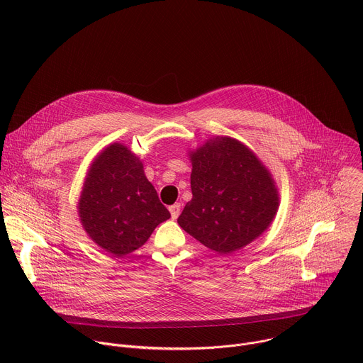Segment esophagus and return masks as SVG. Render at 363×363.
<instances>
[{
    "label": "esophagus",
    "mask_w": 363,
    "mask_h": 363,
    "mask_svg": "<svg viewBox=\"0 0 363 363\" xmlns=\"http://www.w3.org/2000/svg\"><path fill=\"white\" fill-rule=\"evenodd\" d=\"M169 213H171V217L174 218V220H177L178 218V216H179V213H181V203H174V205H171L169 206Z\"/></svg>",
    "instance_id": "1"
}]
</instances>
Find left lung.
<instances>
[{
	"instance_id": "1",
	"label": "left lung",
	"mask_w": 363,
	"mask_h": 363,
	"mask_svg": "<svg viewBox=\"0 0 363 363\" xmlns=\"http://www.w3.org/2000/svg\"><path fill=\"white\" fill-rule=\"evenodd\" d=\"M188 155L192 199L178 217L179 227L221 255L260 237L280 205L273 175L260 158L230 136L210 138Z\"/></svg>"
}]
</instances>
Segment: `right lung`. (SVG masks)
<instances>
[{"instance_id":"1","label":"right lung","mask_w":363,"mask_h":363,"mask_svg":"<svg viewBox=\"0 0 363 363\" xmlns=\"http://www.w3.org/2000/svg\"><path fill=\"white\" fill-rule=\"evenodd\" d=\"M77 214L89 238L113 257L138 250L171 218L147 181L142 161L118 142L108 145L90 164Z\"/></svg>"}]
</instances>
